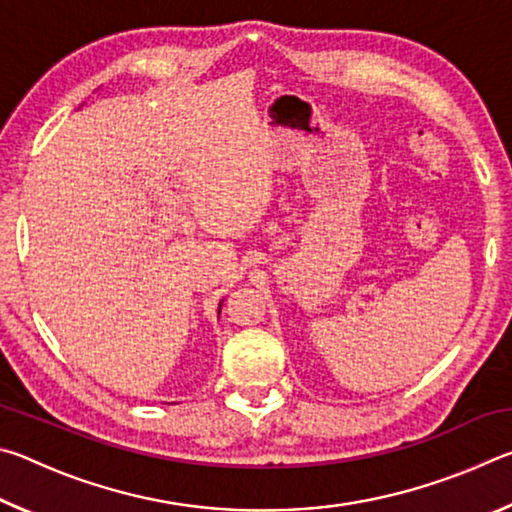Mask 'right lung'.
Here are the masks:
<instances>
[{"instance_id": "obj_1", "label": "right lung", "mask_w": 512, "mask_h": 512, "mask_svg": "<svg viewBox=\"0 0 512 512\" xmlns=\"http://www.w3.org/2000/svg\"><path fill=\"white\" fill-rule=\"evenodd\" d=\"M219 314H221V305H219Z\"/></svg>"}]
</instances>
